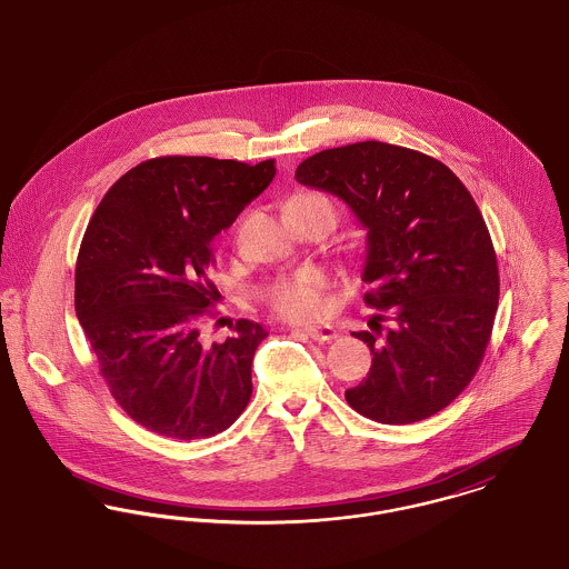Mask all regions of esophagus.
Segmentation results:
<instances>
[{
  "instance_id": "34e87169",
  "label": "esophagus",
  "mask_w": 569,
  "mask_h": 569,
  "mask_svg": "<svg viewBox=\"0 0 569 569\" xmlns=\"http://www.w3.org/2000/svg\"><path fill=\"white\" fill-rule=\"evenodd\" d=\"M306 336L316 342H331L338 338V331L331 325H316V327H303L301 329Z\"/></svg>"
}]
</instances>
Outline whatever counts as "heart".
Segmentation results:
<instances>
[{"instance_id":"1","label":"heart","mask_w":569,"mask_h":569,"mask_svg":"<svg viewBox=\"0 0 569 569\" xmlns=\"http://www.w3.org/2000/svg\"><path fill=\"white\" fill-rule=\"evenodd\" d=\"M325 199L313 192H299L290 199L288 206ZM327 288L329 279L318 268H306L290 277H281L266 288V301L279 316L290 320H311L325 313L327 309Z\"/></svg>"}]
</instances>
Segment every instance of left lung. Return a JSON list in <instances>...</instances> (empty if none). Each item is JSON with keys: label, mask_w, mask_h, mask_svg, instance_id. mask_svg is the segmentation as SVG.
<instances>
[{"label": "left lung", "mask_w": 569, "mask_h": 569, "mask_svg": "<svg viewBox=\"0 0 569 569\" xmlns=\"http://www.w3.org/2000/svg\"><path fill=\"white\" fill-rule=\"evenodd\" d=\"M295 177L342 199L366 229L363 301L381 313L368 322L372 333H355L372 366L345 393L350 407L381 425L431 418L477 375L498 309L479 206L436 158L379 140L325 149Z\"/></svg>", "instance_id": "obj_1"}]
</instances>
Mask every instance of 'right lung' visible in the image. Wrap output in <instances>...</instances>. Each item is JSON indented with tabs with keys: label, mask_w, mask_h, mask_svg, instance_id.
Segmentation results:
<instances>
[{
	"label": "right lung",
	"mask_w": 569,
	"mask_h": 569,
	"mask_svg": "<svg viewBox=\"0 0 569 569\" xmlns=\"http://www.w3.org/2000/svg\"><path fill=\"white\" fill-rule=\"evenodd\" d=\"M277 173L201 156L147 160L101 199L76 266V313L114 400L167 438H212L244 411L251 363L268 336L253 320L208 345L199 320L217 301L212 240Z\"/></svg>",
	"instance_id": "1"
}]
</instances>
